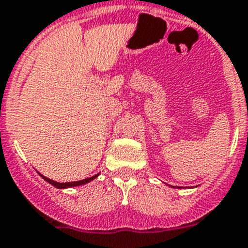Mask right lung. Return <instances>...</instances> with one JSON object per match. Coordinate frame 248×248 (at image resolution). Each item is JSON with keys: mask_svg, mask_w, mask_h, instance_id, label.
<instances>
[{"mask_svg": "<svg viewBox=\"0 0 248 248\" xmlns=\"http://www.w3.org/2000/svg\"><path fill=\"white\" fill-rule=\"evenodd\" d=\"M42 178L45 179L46 182H48L50 185H52L54 187L56 188H67V187H75V186H81V185H85V183H88V182L93 181V179H95L96 177H98V174L94 175V177H90V178H86V179H82V181H78V182H67V183H58V182L52 181V179H48L46 178V177H44V175H41Z\"/></svg>", "mask_w": 248, "mask_h": 248, "instance_id": "add662e5", "label": "right lung"}]
</instances>
